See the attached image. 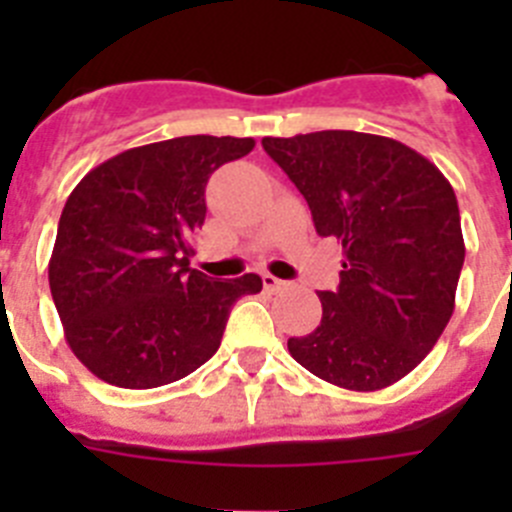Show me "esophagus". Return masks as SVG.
Returning a JSON list of instances; mask_svg holds the SVG:
<instances>
[{"label":"esophagus","mask_w":512,"mask_h":512,"mask_svg":"<svg viewBox=\"0 0 512 512\" xmlns=\"http://www.w3.org/2000/svg\"><path fill=\"white\" fill-rule=\"evenodd\" d=\"M264 289L266 292H284V289H289V282H284V279H277L271 277V274H264Z\"/></svg>","instance_id":"1"}]
</instances>
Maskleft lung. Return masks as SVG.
Returning <instances> with one entry per match:
<instances>
[{
  "instance_id": "left-lung-1",
  "label": "left lung",
  "mask_w": 512,
  "mask_h": 512,
  "mask_svg": "<svg viewBox=\"0 0 512 512\" xmlns=\"http://www.w3.org/2000/svg\"><path fill=\"white\" fill-rule=\"evenodd\" d=\"M261 146L300 189L315 230L343 246L341 284L320 292V325L289 338V354L343 390L400 382L454 312L464 235L449 179L400 140L356 130Z\"/></svg>"
}]
</instances>
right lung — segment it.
Masks as SVG:
<instances>
[{"instance_id": "obj_1", "label": "right lung", "mask_w": 512, "mask_h": 512, "mask_svg": "<svg viewBox=\"0 0 512 512\" xmlns=\"http://www.w3.org/2000/svg\"><path fill=\"white\" fill-rule=\"evenodd\" d=\"M253 146L230 135L148 143L69 194L48 282L66 343L94 377L125 390L187 377L220 348L235 300L261 292L259 274L215 282L189 269L207 179Z\"/></svg>"}]
</instances>
